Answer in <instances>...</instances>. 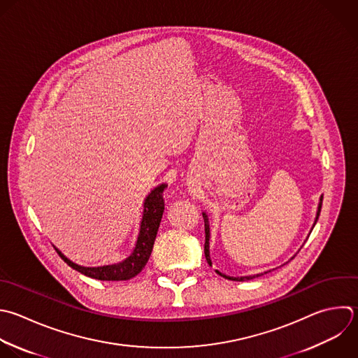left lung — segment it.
Returning <instances> with one entry per match:
<instances>
[{
    "instance_id": "1",
    "label": "left lung",
    "mask_w": 358,
    "mask_h": 358,
    "mask_svg": "<svg viewBox=\"0 0 358 358\" xmlns=\"http://www.w3.org/2000/svg\"><path fill=\"white\" fill-rule=\"evenodd\" d=\"M322 200H323V196H320V201H319V206H317V211H316V218H315V222H313V227L319 218V214H320V208H322ZM203 218H204V229H206V243H204V255H206V259H207V263L211 266V259H210V225H208V217L206 213H203ZM217 274L222 275L224 278H228V280H232V281H246V280H252L255 277H259V275H263L262 274H256V275H243V277H231V275H227V274H222L221 271L215 270ZM267 273V271H264Z\"/></svg>"
}]
</instances>
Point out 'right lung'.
Listing matches in <instances>:
<instances>
[{
  "instance_id": "right-lung-1",
  "label": "right lung",
  "mask_w": 358,
  "mask_h": 358,
  "mask_svg": "<svg viewBox=\"0 0 358 358\" xmlns=\"http://www.w3.org/2000/svg\"><path fill=\"white\" fill-rule=\"evenodd\" d=\"M168 185L162 183L147 196L144 200V211L140 225V234L136 242V248L133 253L124 259L123 262L117 264H109V266H99V267H84L80 264L73 263L70 259H67L57 248L59 256L74 270L102 281H124L136 277L147 264L152 246L157 238V232L159 228V222L165 210V201H164V190Z\"/></svg>"
}]
</instances>
